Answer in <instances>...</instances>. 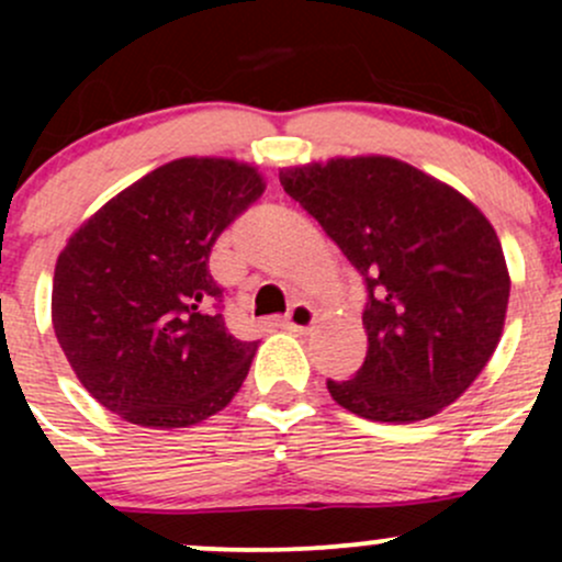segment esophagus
Returning a JSON list of instances; mask_svg holds the SVG:
<instances>
[{
  "label": "esophagus",
  "instance_id": "1",
  "mask_svg": "<svg viewBox=\"0 0 562 562\" xmlns=\"http://www.w3.org/2000/svg\"><path fill=\"white\" fill-rule=\"evenodd\" d=\"M314 322H317V312L308 303H293V308L282 319V327H288L293 333H306L312 330Z\"/></svg>",
  "mask_w": 562,
  "mask_h": 562
}]
</instances>
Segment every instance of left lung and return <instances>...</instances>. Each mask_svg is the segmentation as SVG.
Here are the masks:
<instances>
[{
    "label": "left lung",
    "mask_w": 562,
    "mask_h": 562,
    "mask_svg": "<svg viewBox=\"0 0 562 562\" xmlns=\"http://www.w3.org/2000/svg\"><path fill=\"white\" fill-rule=\"evenodd\" d=\"M280 184L367 288V357L353 378L327 380L335 402L375 423H417L457 402L505 327L509 274L488 218L385 156L282 169Z\"/></svg>",
    "instance_id": "8db88e82"
}]
</instances>
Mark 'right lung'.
Wrapping results in <instances>:
<instances>
[{"mask_svg":"<svg viewBox=\"0 0 562 562\" xmlns=\"http://www.w3.org/2000/svg\"><path fill=\"white\" fill-rule=\"evenodd\" d=\"M263 187L256 166L179 158L70 235L55 263L53 327L105 409L142 428H190L240 391L259 344L224 327L209 256Z\"/></svg>","mask_w":562,"mask_h":562,"instance_id":"1","label":"right lung"}]
</instances>
